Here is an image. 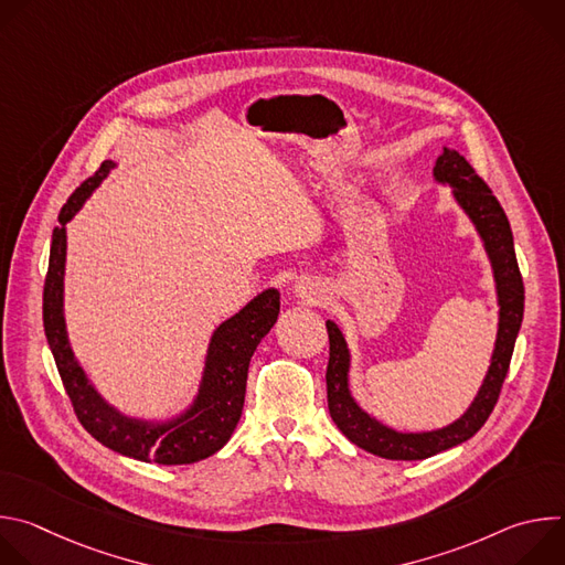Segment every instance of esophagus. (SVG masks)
Instances as JSON below:
<instances>
[{
  "label": "esophagus",
  "mask_w": 565,
  "mask_h": 565,
  "mask_svg": "<svg viewBox=\"0 0 565 565\" xmlns=\"http://www.w3.org/2000/svg\"><path fill=\"white\" fill-rule=\"evenodd\" d=\"M295 290L301 297V301H306V303H321L327 299V288L315 279H308V277L301 279Z\"/></svg>",
  "instance_id": "esophagus-1"
}]
</instances>
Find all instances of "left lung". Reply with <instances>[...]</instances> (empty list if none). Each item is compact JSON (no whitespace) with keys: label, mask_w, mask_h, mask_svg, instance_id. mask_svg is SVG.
<instances>
[{"label":"left lung","mask_w":565,"mask_h":565,"mask_svg":"<svg viewBox=\"0 0 565 565\" xmlns=\"http://www.w3.org/2000/svg\"><path fill=\"white\" fill-rule=\"evenodd\" d=\"M434 177L440 183L454 188V196L458 205L473 221L480 238L486 241V250L492 259L497 290H499V338L492 355L490 371L482 382L478 395L473 397L471 407L449 427L425 434H399L393 431L371 416H366L349 393V349L344 335L333 321H327L329 331V369H327V393H329V412L340 431L358 447L369 454L388 460H423L436 456L445 449H451L465 440H469L494 412L501 386L510 371V360L514 353V342L523 321V303L525 288L519 270L514 238L510 221L476 170L456 151L447 149L438 156Z\"/></svg>","instance_id":"8db88e82"}]
</instances>
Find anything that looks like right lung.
I'll use <instances>...</instances> for the list:
<instances>
[{
	"instance_id": "obj_1",
	"label": "right lung",
	"mask_w": 565,
	"mask_h": 565,
	"mask_svg": "<svg viewBox=\"0 0 565 565\" xmlns=\"http://www.w3.org/2000/svg\"><path fill=\"white\" fill-rule=\"evenodd\" d=\"M111 168V160H105L100 170L79 185L60 210V227L53 230L42 299L46 342L79 425L98 443L145 462L190 465L216 454L230 440L241 418V409H244L250 358L277 321L279 292L270 288L257 295L244 310H238L214 331L199 395L192 409L181 418L172 423H142L111 409L75 362L66 340L62 312L66 257L64 225L83 207L85 199L100 185Z\"/></svg>"
}]
</instances>
